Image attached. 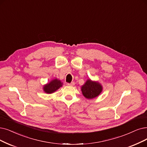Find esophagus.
Segmentation results:
<instances>
[{
	"label": "esophagus",
	"mask_w": 147,
	"mask_h": 147,
	"mask_svg": "<svg viewBox=\"0 0 147 147\" xmlns=\"http://www.w3.org/2000/svg\"><path fill=\"white\" fill-rule=\"evenodd\" d=\"M67 85L69 86H74L75 85V83L74 82H72V83H67Z\"/></svg>",
	"instance_id": "esophagus-1"
}]
</instances>
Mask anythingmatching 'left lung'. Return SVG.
<instances>
[{"mask_svg":"<svg viewBox=\"0 0 147 147\" xmlns=\"http://www.w3.org/2000/svg\"><path fill=\"white\" fill-rule=\"evenodd\" d=\"M83 95L87 99H92L98 96L102 92V86L96 82L88 80L81 87Z\"/></svg>","mask_w":147,"mask_h":147,"instance_id":"left-lung-1","label":"left lung"}]
</instances>
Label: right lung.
Instances as JSON below:
<instances>
[{
    "instance_id": "1",
    "label": "right lung",
    "mask_w": 147,
    "mask_h": 147,
    "mask_svg": "<svg viewBox=\"0 0 147 147\" xmlns=\"http://www.w3.org/2000/svg\"><path fill=\"white\" fill-rule=\"evenodd\" d=\"M62 86V83L57 79L52 80L49 83L44 86V91L47 93H52Z\"/></svg>"
}]
</instances>
